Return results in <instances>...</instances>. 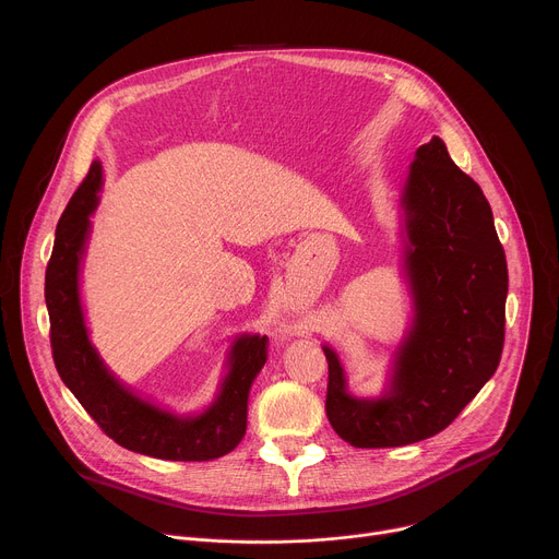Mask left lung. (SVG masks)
I'll use <instances>...</instances> for the list:
<instances>
[{
  "instance_id": "left-lung-1",
  "label": "left lung",
  "mask_w": 559,
  "mask_h": 559,
  "mask_svg": "<svg viewBox=\"0 0 559 559\" xmlns=\"http://www.w3.org/2000/svg\"><path fill=\"white\" fill-rule=\"evenodd\" d=\"M401 205L414 323L384 393L352 395L338 354L323 345L328 418L356 449L403 447L447 429L496 373L504 347L509 274L493 212L440 136L416 150Z\"/></svg>"
}]
</instances>
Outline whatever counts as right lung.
Listing matches in <instances>:
<instances>
[{
	"label": "right lung",
	"mask_w": 559,
	"mask_h": 559,
	"mask_svg": "<svg viewBox=\"0 0 559 559\" xmlns=\"http://www.w3.org/2000/svg\"><path fill=\"white\" fill-rule=\"evenodd\" d=\"M99 190L102 164L93 162L57 223L44 289L55 367L76 401L117 444L162 460L221 457L246 436L248 395L267 360V336L243 334L234 341L221 389L201 416L164 412L123 386L93 347L79 298V265L86 252Z\"/></svg>",
	"instance_id": "right-lung-1"
}]
</instances>
